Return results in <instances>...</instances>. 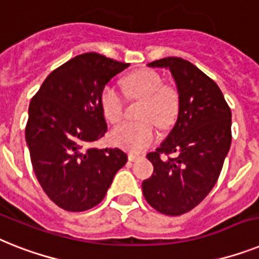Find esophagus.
<instances>
[{
	"label": "esophagus",
	"instance_id": "obj_1",
	"mask_svg": "<svg viewBox=\"0 0 259 259\" xmlns=\"http://www.w3.org/2000/svg\"><path fill=\"white\" fill-rule=\"evenodd\" d=\"M138 159H140V156L136 155V153H128V160L130 161H136Z\"/></svg>",
	"mask_w": 259,
	"mask_h": 259
}]
</instances>
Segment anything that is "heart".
<instances>
[{
    "mask_svg": "<svg viewBox=\"0 0 259 259\" xmlns=\"http://www.w3.org/2000/svg\"><path fill=\"white\" fill-rule=\"evenodd\" d=\"M124 91L132 99L144 100L140 111L143 121H124L111 131V142L117 147L140 152L156 139L152 121L160 128L173 124L179 114L180 98L176 89L163 86V79L155 71L142 70L123 79ZM100 106L107 120L116 123L123 116L124 100L112 84H107L100 95Z\"/></svg>",
    "mask_w": 259,
    "mask_h": 259,
    "instance_id": "1",
    "label": "heart"
}]
</instances>
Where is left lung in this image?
<instances>
[{"label": "left lung", "mask_w": 259, "mask_h": 259, "mask_svg": "<svg viewBox=\"0 0 259 259\" xmlns=\"http://www.w3.org/2000/svg\"><path fill=\"white\" fill-rule=\"evenodd\" d=\"M147 66L170 71L180 107L172 131L147 155L153 173L143 181V194L160 213L180 215L197 206L219 180L232 143V111L219 86L191 62L168 57ZM172 152L176 158L161 159Z\"/></svg>", "instance_id": "left-lung-1"}]
</instances>
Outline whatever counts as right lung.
<instances>
[{
  "instance_id": "right-lung-1",
  "label": "right lung",
  "mask_w": 259,
  "mask_h": 259,
  "mask_svg": "<svg viewBox=\"0 0 259 259\" xmlns=\"http://www.w3.org/2000/svg\"><path fill=\"white\" fill-rule=\"evenodd\" d=\"M96 53L59 66L29 106L26 144L33 169L50 200L68 211H84L104 198L127 163L120 148H94L107 131L100 95L128 67Z\"/></svg>"
}]
</instances>
